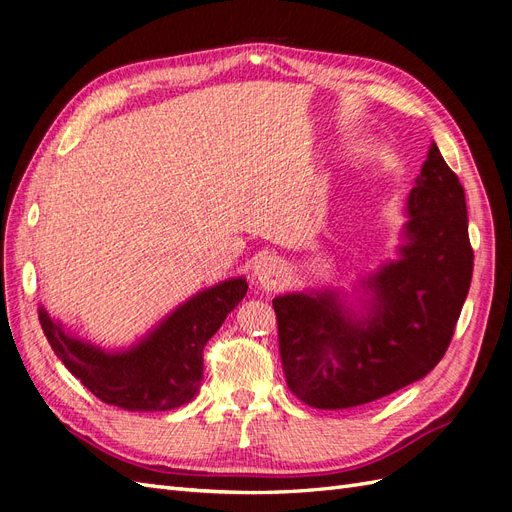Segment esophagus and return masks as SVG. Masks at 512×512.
Wrapping results in <instances>:
<instances>
[{"label":"esophagus","mask_w":512,"mask_h":512,"mask_svg":"<svg viewBox=\"0 0 512 512\" xmlns=\"http://www.w3.org/2000/svg\"><path fill=\"white\" fill-rule=\"evenodd\" d=\"M284 273H286L284 262L271 254L260 256L254 265V277L265 290L280 288L284 282Z\"/></svg>","instance_id":"34e87169"}]
</instances>
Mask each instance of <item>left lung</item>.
Wrapping results in <instances>:
<instances>
[{
    "label": "left lung",
    "mask_w": 512,
    "mask_h": 512,
    "mask_svg": "<svg viewBox=\"0 0 512 512\" xmlns=\"http://www.w3.org/2000/svg\"><path fill=\"white\" fill-rule=\"evenodd\" d=\"M406 245L363 286L367 316L335 292L273 299L288 389L307 406L342 410L425 378L451 344L474 252L466 192L433 143L408 196Z\"/></svg>",
    "instance_id": "1"
}]
</instances>
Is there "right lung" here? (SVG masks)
I'll return each mask as SVG.
<instances>
[{"label": "right lung", "instance_id": "add662e5", "mask_svg": "<svg viewBox=\"0 0 512 512\" xmlns=\"http://www.w3.org/2000/svg\"><path fill=\"white\" fill-rule=\"evenodd\" d=\"M245 292L243 277L198 292L126 352H104L70 337L42 307L40 324L61 363L104 404L162 412L188 404L198 393L203 350Z\"/></svg>", "mask_w": 512, "mask_h": 512}]
</instances>
